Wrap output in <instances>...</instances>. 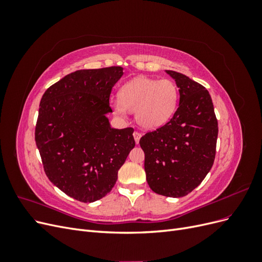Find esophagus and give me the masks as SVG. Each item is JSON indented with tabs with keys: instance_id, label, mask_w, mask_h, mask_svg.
Instances as JSON below:
<instances>
[{
	"instance_id": "obj_1",
	"label": "esophagus",
	"mask_w": 262,
	"mask_h": 262,
	"mask_svg": "<svg viewBox=\"0 0 262 262\" xmlns=\"http://www.w3.org/2000/svg\"><path fill=\"white\" fill-rule=\"evenodd\" d=\"M133 137H134V140H136V143H137V144H139L140 139H141V133H140V132H138V131H136V132L133 133Z\"/></svg>"
}]
</instances>
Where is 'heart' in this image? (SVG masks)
I'll return each mask as SVG.
<instances>
[{
    "label": "heart",
    "mask_w": 262,
    "mask_h": 262,
    "mask_svg": "<svg viewBox=\"0 0 262 262\" xmlns=\"http://www.w3.org/2000/svg\"><path fill=\"white\" fill-rule=\"evenodd\" d=\"M176 84L167 78L156 80L139 76L125 83L119 91V100L115 101V113L124 117L136 113L142 128L157 129L167 122L175 113L178 102Z\"/></svg>",
    "instance_id": "b5f03b06"
}]
</instances>
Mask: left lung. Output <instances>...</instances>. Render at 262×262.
I'll use <instances>...</instances> for the list:
<instances>
[{"mask_svg":"<svg viewBox=\"0 0 262 262\" xmlns=\"http://www.w3.org/2000/svg\"><path fill=\"white\" fill-rule=\"evenodd\" d=\"M179 89L173 117L140 140L144 169L155 193L180 198L199 186L215 158L217 120L209 92L188 76L166 70Z\"/></svg>","mask_w":262,"mask_h":262,"instance_id":"obj_1","label":"left lung"}]
</instances>
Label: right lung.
<instances>
[{"mask_svg":"<svg viewBox=\"0 0 262 262\" xmlns=\"http://www.w3.org/2000/svg\"><path fill=\"white\" fill-rule=\"evenodd\" d=\"M121 67L78 70L50 86L39 105L35 140L47 177L81 202L110 192L136 145L133 129H114L109 97Z\"/></svg>","mask_w":262,"mask_h":262,"instance_id":"obj_1","label":"right lung"}]
</instances>
